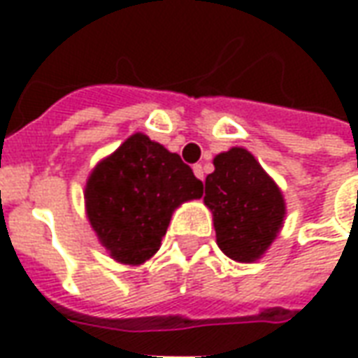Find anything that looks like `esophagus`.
<instances>
[{
	"label": "esophagus",
	"mask_w": 358,
	"mask_h": 358,
	"mask_svg": "<svg viewBox=\"0 0 358 358\" xmlns=\"http://www.w3.org/2000/svg\"><path fill=\"white\" fill-rule=\"evenodd\" d=\"M194 174L199 180L205 178V171H203V164H194Z\"/></svg>",
	"instance_id": "esophagus-1"
}]
</instances>
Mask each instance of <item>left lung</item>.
Instances as JSON below:
<instances>
[{
	"label": "left lung",
	"mask_w": 358,
	"mask_h": 358,
	"mask_svg": "<svg viewBox=\"0 0 358 358\" xmlns=\"http://www.w3.org/2000/svg\"><path fill=\"white\" fill-rule=\"evenodd\" d=\"M203 201L213 213L217 243L238 263H255L276 240L285 218L282 189L243 148L213 159Z\"/></svg>",
	"instance_id": "8db88e82"
}]
</instances>
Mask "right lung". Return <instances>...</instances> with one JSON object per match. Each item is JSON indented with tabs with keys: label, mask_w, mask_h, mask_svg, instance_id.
<instances>
[{
	"label": "right lung",
	"mask_w": 358,
	"mask_h": 358,
	"mask_svg": "<svg viewBox=\"0 0 358 358\" xmlns=\"http://www.w3.org/2000/svg\"><path fill=\"white\" fill-rule=\"evenodd\" d=\"M201 195L203 182L178 153L138 132L95 164L84 201L110 259L138 266L159 251L174 209Z\"/></svg>",
	"instance_id": "right-lung-1"
}]
</instances>
